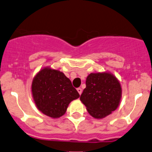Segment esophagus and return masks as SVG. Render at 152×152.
Returning <instances> with one entry per match:
<instances>
[{"mask_svg":"<svg viewBox=\"0 0 152 152\" xmlns=\"http://www.w3.org/2000/svg\"><path fill=\"white\" fill-rule=\"evenodd\" d=\"M77 91H78V92H79V95H81V94H82V88H77Z\"/></svg>","mask_w":152,"mask_h":152,"instance_id":"1","label":"esophagus"}]
</instances>
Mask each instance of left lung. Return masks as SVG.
Wrapping results in <instances>:
<instances>
[{
    "label": "left lung",
    "instance_id": "obj_1",
    "mask_svg": "<svg viewBox=\"0 0 152 152\" xmlns=\"http://www.w3.org/2000/svg\"><path fill=\"white\" fill-rule=\"evenodd\" d=\"M121 96V85L113 74L92 73L87 77L80 100L93 117L102 119L118 107Z\"/></svg>",
    "mask_w": 152,
    "mask_h": 152
}]
</instances>
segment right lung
Masks as SVG:
<instances>
[{"instance_id":"right-lung-1","label":"right lung","mask_w":152,"mask_h":152,"mask_svg":"<svg viewBox=\"0 0 152 152\" xmlns=\"http://www.w3.org/2000/svg\"><path fill=\"white\" fill-rule=\"evenodd\" d=\"M32 94L37 108L52 118L65 113L70 102L79 97L71 81L58 70L44 67L32 82Z\"/></svg>"}]
</instances>
